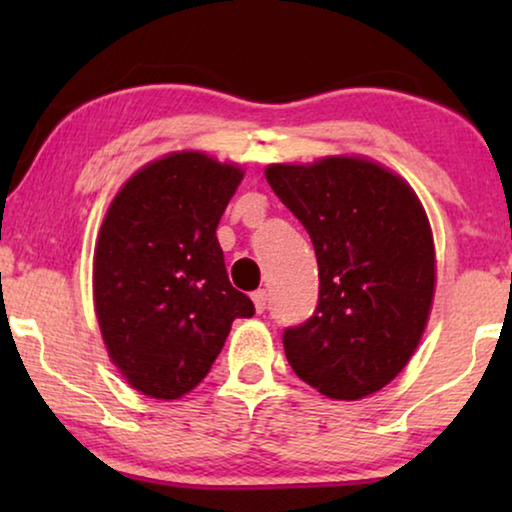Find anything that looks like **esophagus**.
I'll use <instances>...</instances> for the list:
<instances>
[{
	"mask_svg": "<svg viewBox=\"0 0 512 512\" xmlns=\"http://www.w3.org/2000/svg\"><path fill=\"white\" fill-rule=\"evenodd\" d=\"M251 298H254L256 312H265V307H268V291H265V289H258V291L251 293Z\"/></svg>",
	"mask_w": 512,
	"mask_h": 512,
	"instance_id": "esophagus-1",
	"label": "esophagus"
}]
</instances>
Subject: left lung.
<instances>
[{
  "mask_svg": "<svg viewBox=\"0 0 512 512\" xmlns=\"http://www.w3.org/2000/svg\"><path fill=\"white\" fill-rule=\"evenodd\" d=\"M265 179L303 223L319 265L312 317L286 328L293 373L335 401L375 394L422 340L436 291V251L422 202L366 158L268 165Z\"/></svg>",
  "mask_w": 512,
  "mask_h": 512,
  "instance_id": "left-lung-1",
  "label": "left lung"
}]
</instances>
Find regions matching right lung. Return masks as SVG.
Returning <instances> with one entry per match:
<instances>
[{
    "label": "right lung",
    "instance_id": "1",
    "mask_svg": "<svg viewBox=\"0 0 512 512\" xmlns=\"http://www.w3.org/2000/svg\"><path fill=\"white\" fill-rule=\"evenodd\" d=\"M244 172L200 151L158 158L125 181L95 244V314L132 389L174 401L198 387L254 303L230 284L216 240Z\"/></svg>",
    "mask_w": 512,
    "mask_h": 512
}]
</instances>
